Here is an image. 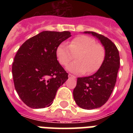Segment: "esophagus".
Segmentation results:
<instances>
[{
    "mask_svg": "<svg viewBox=\"0 0 133 133\" xmlns=\"http://www.w3.org/2000/svg\"><path fill=\"white\" fill-rule=\"evenodd\" d=\"M68 77L69 78H73V79H75V78H76V77H75V76H74V75H71V74H69Z\"/></svg>",
    "mask_w": 133,
    "mask_h": 133,
    "instance_id": "34e87169",
    "label": "esophagus"
}]
</instances>
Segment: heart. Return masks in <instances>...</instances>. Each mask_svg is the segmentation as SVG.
<instances>
[{
    "mask_svg": "<svg viewBox=\"0 0 133 133\" xmlns=\"http://www.w3.org/2000/svg\"><path fill=\"white\" fill-rule=\"evenodd\" d=\"M58 62L67 65L76 55V60L67 67L71 72L91 75L99 69L105 58V49L101 44L96 43L93 38L81 35L74 38L69 45L61 43L56 50Z\"/></svg>",
    "mask_w": 133,
    "mask_h": 133,
    "instance_id": "heart-1",
    "label": "heart"
}]
</instances>
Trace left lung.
Returning <instances> with one entry per match:
<instances>
[{"label": "left lung", "instance_id": "8db88e82", "mask_svg": "<svg viewBox=\"0 0 133 133\" xmlns=\"http://www.w3.org/2000/svg\"><path fill=\"white\" fill-rule=\"evenodd\" d=\"M90 34L100 41L105 49L103 63L94 75L77 78L73 97L79 107L92 110L101 107L110 97L115 85L120 65L119 51L116 45L107 37L94 32Z\"/></svg>", "mask_w": 133, "mask_h": 133}]
</instances>
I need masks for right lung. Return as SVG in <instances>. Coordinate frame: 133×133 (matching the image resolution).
Masks as SVG:
<instances>
[{
	"instance_id": "right-lung-1",
	"label": "right lung",
	"mask_w": 133,
	"mask_h": 133,
	"mask_svg": "<svg viewBox=\"0 0 133 133\" xmlns=\"http://www.w3.org/2000/svg\"><path fill=\"white\" fill-rule=\"evenodd\" d=\"M71 36L68 31H43L27 40L14 57L12 75L16 90L32 108L49 107L68 74L57 61L56 50Z\"/></svg>"
}]
</instances>
